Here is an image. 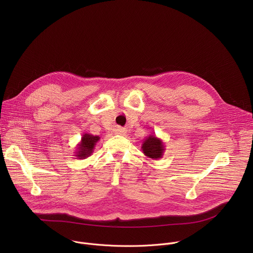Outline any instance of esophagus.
<instances>
[{
	"label": "esophagus",
	"instance_id": "obj_1",
	"mask_svg": "<svg viewBox=\"0 0 253 253\" xmlns=\"http://www.w3.org/2000/svg\"><path fill=\"white\" fill-rule=\"evenodd\" d=\"M116 133H117V134H119V135H125L126 131H125V129L118 127V128L116 129Z\"/></svg>",
	"mask_w": 253,
	"mask_h": 253
}]
</instances>
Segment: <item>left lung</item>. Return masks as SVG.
<instances>
[{"instance_id": "8db88e82", "label": "left lung", "mask_w": 253, "mask_h": 253, "mask_svg": "<svg viewBox=\"0 0 253 253\" xmlns=\"http://www.w3.org/2000/svg\"><path fill=\"white\" fill-rule=\"evenodd\" d=\"M144 155L153 160H158L163 157L165 146L163 141L156 137V135H149L144 139L142 147H141Z\"/></svg>"}]
</instances>
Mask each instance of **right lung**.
<instances>
[{
    "instance_id": "right-lung-1",
    "label": "right lung",
    "mask_w": 253,
    "mask_h": 253,
    "mask_svg": "<svg viewBox=\"0 0 253 253\" xmlns=\"http://www.w3.org/2000/svg\"><path fill=\"white\" fill-rule=\"evenodd\" d=\"M100 140L99 136H94L89 133H84L81 141L77 144L75 156L77 159H86L94 152L97 142Z\"/></svg>"
}]
</instances>
